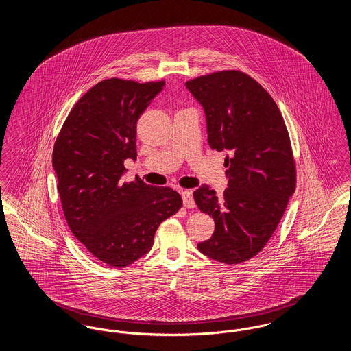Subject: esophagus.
<instances>
[{
    "label": "esophagus",
    "mask_w": 351,
    "mask_h": 351,
    "mask_svg": "<svg viewBox=\"0 0 351 351\" xmlns=\"http://www.w3.org/2000/svg\"><path fill=\"white\" fill-rule=\"evenodd\" d=\"M182 197H183L184 208H186V209H193V208L196 206V205H195V200H193L192 191H183Z\"/></svg>",
    "instance_id": "obj_1"
}]
</instances>
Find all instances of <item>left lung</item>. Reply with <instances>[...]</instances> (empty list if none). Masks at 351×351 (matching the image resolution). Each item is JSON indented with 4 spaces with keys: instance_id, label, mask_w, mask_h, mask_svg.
I'll return each instance as SVG.
<instances>
[{
    "instance_id": "8db88e82",
    "label": "left lung",
    "mask_w": 351,
    "mask_h": 351,
    "mask_svg": "<svg viewBox=\"0 0 351 351\" xmlns=\"http://www.w3.org/2000/svg\"><path fill=\"white\" fill-rule=\"evenodd\" d=\"M185 86L205 110L209 146L230 154L223 196L205 184L193 192L199 209L216 223L197 249L225 265L246 262L267 245L296 188L283 116L267 90L241 71H217Z\"/></svg>"
}]
</instances>
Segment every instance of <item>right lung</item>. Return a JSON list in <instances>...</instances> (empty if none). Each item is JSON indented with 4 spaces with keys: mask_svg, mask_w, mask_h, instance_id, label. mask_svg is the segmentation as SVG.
<instances>
[{
    "mask_svg": "<svg viewBox=\"0 0 351 351\" xmlns=\"http://www.w3.org/2000/svg\"><path fill=\"white\" fill-rule=\"evenodd\" d=\"M163 86L165 80H102L75 104L53 145L52 167L68 226L112 267L147 254L158 226L183 205L169 186L139 178L121 183L123 162L136 158L138 118Z\"/></svg>",
    "mask_w": 351,
    "mask_h": 351,
    "instance_id": "1",
    "label": "right lung"
}]
</instances>
